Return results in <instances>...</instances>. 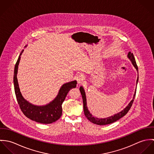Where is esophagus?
I'll use <instances>...</instances> for the list:
<instances>
[{
    "instance_id": "obj_1",
    "label": "esophagus",
    "mask_w": 154,
    "mask_h": 154,
    "mask_svg": "<svg viewBox=\"0 0 154 154\" xmlns=\"http://www.w3.org/2000/svg\"><path fill=\"white\" fill-rule=\"evenodd\" d=\"M75 78H76V80L77 81L78 84H80L82 83V81L84 80V77H83V76L82 75H77L76 76Z\"/></svg>"
}]
</instances>
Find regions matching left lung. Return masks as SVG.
<instances>
[{"label":"left lung","instance_id":"obj_1","mask_svg":"<svg viewBox=\"0 0 154 154\" xmlns=\"http://www.w3.org/2000/svg\"><path fill=\"white\" fill-rule=\"evenodd\" d=\"M128 57L131 60V61L132 62L133 65L136 68V69L137 70V71H138V67L136 65V60L134 59V57L133 56V54L131 53V51L129 52L128 54ZM138 82V76H137V79L136 81V84H137ZM79 90L81 91V94L82 95V100H83V104H84V114L86 116V117L88 119V120L92 122V123L98 125H109L111 124L112 123H114L115 122H116L117 120H119L120 119H121L122 117H123L124 116H125L128 112L129 111L130 109L132 107L133 103L134 101V99L135 97V95H136V89L134 91V94L133 97L132 101L129 103V104L128 105V106L122 111L119 112V113H117L116 114H114V116H110L107 118H105V119H99L97 117H94L92 114L90 113L89 111L88 110L87 106V98H86V95H85V92L84 91V89L82 87H81L79 88Z\"/></svg>","mask_w":154,"mask_h":154}]
</instances>
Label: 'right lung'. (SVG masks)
<instances>
[{
	"mask_svg": "<svg viewBox=\"0 0 154 154\" xmlns=\"http://www.w3.org/2000/svg\"><path fill=\"white\" fill-rule=\"evenodd\" d=\"M23 51V50L18 59L14 69V84L18 103L23 114L28 119L43 124L52 123L61 117L62 114V105L69 90L76 87L77 82L73 81L63 84L60 89L57 97L45 106H37L29 103L22 97L17 79L18 68L21 59L20 56Z\"/></svg>",
	"mask_w": 154,
	"mask_h": 154,
	"instance_id": "obj_1",
	"label": "right lung"
}]
</instances>
